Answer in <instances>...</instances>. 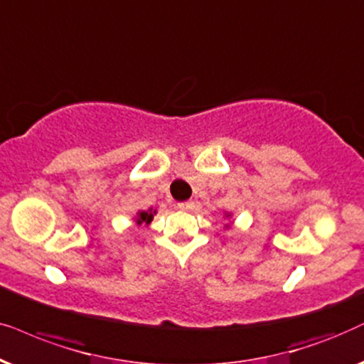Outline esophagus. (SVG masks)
Masks as SVG:
<instances>
[{
    "label": "esophagus",
    "mask_w": 364,
    "mask_h": 364,
    "mask_svg": "<svg viewBox=\"0 0 364 364\" xmlns=\"http://www.w3.org/2000/svg\"><path fill=\"white\" fill-rule=\"evenodd\" d=\"M193 206H195V203H193V201H183V203H178V208H179V210H191Z\"/></svg>",
    "instance_id": "1"
}]
</instances>
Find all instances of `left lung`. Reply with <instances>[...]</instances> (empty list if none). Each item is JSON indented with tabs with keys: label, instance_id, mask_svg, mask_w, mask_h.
<instances>
[{
	"label": "left lung",
	"instance_id": "left-lung-1",
	"mask_svg": "<svg viewBox=\"0 0 364 364\" xmlns=\"http://www.w3.org/2000/svg\"><path fill=\"white\" fill-rule=\"evenodd\" d=\"M226 216H230V215H226Z\"/></svg>",
	"mask_w": 364,
	"mask_h": 364
}]
</instances>
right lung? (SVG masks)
Here are the masks:
<instances>
[{
  "label": "right lung",
  "instance_id": "right-lung-1",
  "mask_svg": "<svg viewBox=\"0 0 364 364\" xmlns=\"http://www.w3.org/2000/svg\"><path fill=\"white\" fill-rule=\"evenodd\" d=\"M156 215V211L153 210V208H149L148 211H138V215H136V218H134V220H136V225H149V223L153 221V216Z\"/></svg>",
  "mask_w": 364,
  "mask_h": 364
}]
</instances>
